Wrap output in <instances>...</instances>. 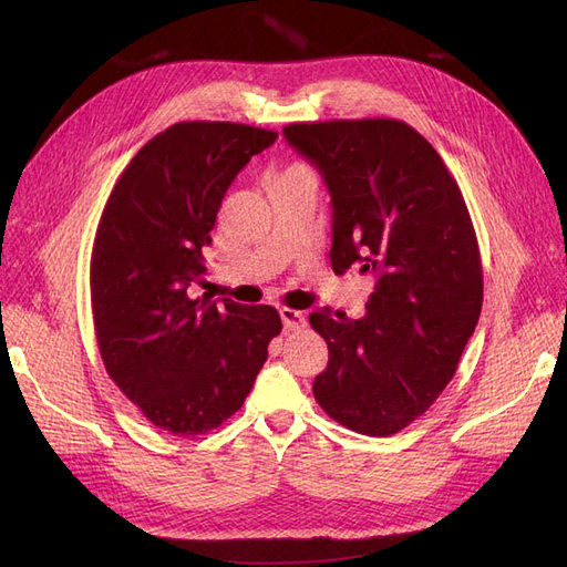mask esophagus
Wrapping results in <instances>:
<instances>
[{"mask_svg": "<svg viewBox=\"0 0 567 567\" xmlns=\"http://www.w3.org/2000/svg\"><path fill=\"white\" fill-rule=\"evenodd\" d=\"M281 321L286 331H300L307 326L305 315L298 310H290V307H281Z\"/></svg>", "mask_w": 567, "mask_h": 567, "instance_id": "esophagus-1", "label": "esophagus"}]
</instances>
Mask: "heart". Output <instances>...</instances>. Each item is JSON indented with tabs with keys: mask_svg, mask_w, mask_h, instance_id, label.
<instances>
[{
	"mask_svg": "<svg viewBox=\"0 0 567 567\" xmlns=\"http://www.w3.org/2000/svg\"><path fill=\"white\" fill-rule=\"evenodd\" d=\"M290 173H307V169H305L302 165H293V167H288L284 175H290ZM279 177H281V175H279Z\"/></svg>",
	"mask_w": 567,
	"mask_h": 567,
	"instance_id": "b5f03b06",
	"label": "heart"
}]
</instances>
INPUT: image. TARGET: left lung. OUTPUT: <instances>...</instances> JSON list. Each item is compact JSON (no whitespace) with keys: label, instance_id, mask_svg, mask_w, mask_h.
Returning a JSON list of instances; mask_svg holds the SVG:
<instances>
[{"label":"left lung","instance_id":"8db88e82","mask_svg":"<svg viewBox=\"0 0 567 567\" xmlns=\"http://www.w3.org/2000/svg\"><path fill=\"white\" fill-rule=\"evenodd\" d=\"M333 203L331 267L371 271L364 317L310 315L329 346L315 400L354 433L385 437L454 379L483 310V260L461 188L423 134L394 117L284 127Z\"/></svg>","mask_w":567,"mask_h":567}]
</instances>
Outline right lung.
Here are the masks:
<instances>
[{"instance_id": "add662e5", "label": "right lung", "mask_w": 567, "mask_h": 567, "mask_svg": "<svg viewBox=\"0 0 567 567\" xmlns=\"http://www.w3.org/2000/svg\"><path fill=\"white\" fill-rule=\"evenodd\" d=\"M277 136L241 123H177L136 151L101 213L90 262L99 352L161 431L203 435L234 416L281 333L269 305L188 296L229 184Z\"/></svg>"}]
</instances>
